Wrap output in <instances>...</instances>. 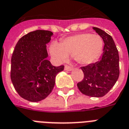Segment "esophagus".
Listing matches in <instances>:
<instances>
[{
	"label": "esophagus",
	"instance_id": "34e87169",
	"mask_svg": "<svg viewBox=\"0 0 129 129\" xmlns=\"http://www.w3.org/2000/svg\"><path fill=\"white\" fill-rule=\"evenodd\" d=\"M65 70H66V71H71L72 70V67H71V66H68V65H66L65 66Z\"/></svg>",
	"mask_w": 129,
	"mask_h": 129
}]
</instances>
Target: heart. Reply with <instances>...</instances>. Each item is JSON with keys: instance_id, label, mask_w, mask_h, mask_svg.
<instances>
[{"instance_id": "b5f03b06", "label": "heart", "mask_w": 129, "mask_h": 129, "mask_svg": "<svg viewBox=\"0 0 129 129\" xmlns=\"http://www.w3.org/2000/svg\"><path fill=\"white\" fill-rule=\"evenodd\" d=\"M102 48L103 41L99 35L82 33L63 39L61 44L53 42L49 51L58 61H66L72 56L79 63L88 65L99 58Z\"/></svg>"}]
</instances>
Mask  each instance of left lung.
I'll return each mask as SVG.
<instances>
[{
    "mask_svg": "<svg viewBox=\"0 0 129 129\" xmlns=\"http://www.w3.org/2000/svg\"><path fill=\"white\" fill-rule=\"evenodd\" d=\"M93 29L103 39V53L98 61L81 67L84 76L77 86L86 96L102 97L114 86L119 77V55L112 37L99 28Z\"/></svg>",
    "mask_w": 129,
    "mask_h": 129,
    "instance_id": "8db88e82",
    "label": "left lung"
}]
</instances>
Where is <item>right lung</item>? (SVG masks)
<instances>
[{"label": "right lung", "instance_id": "1", "mask_svg": "<svg viewBox=\"0 0 129 129\" xmlns=\"http://www.w3.org/2000/svg\"><path fill=\"white\" fill-rule=\"evenodd\" d=\"M53 33L36 30L19 39L11 57V78L19 96L30 102H39L49 96L55 76L64 66L55 67L47 59L46 44Z\"/></svg>", "mask_w": 129, "mask_h": 129}]
</instances>
